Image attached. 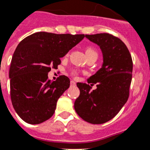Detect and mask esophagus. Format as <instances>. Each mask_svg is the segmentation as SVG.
Wrapping results in <instances>:
<instances>
[{"label":"esophagus","instance_id":"34e87169","mask_svg":"<svg viewBox=\"0 0 150 150\" xmlns=\"http://www.w3.org/2000/svg\"><path fill=\"white\" fill-rule=\"evenodd\" d=\"M70 85L72 86H75V85H76V83H75V82L74 81H70Z\"/></svg>","mask_w":150,"mask_h":150}]
</instances>
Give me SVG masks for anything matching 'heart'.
Wrapping results in <instances>:
<instances>
[{
    "label": "heart",
    "mask_w": 150,
    "mask_h": 150,
    "mask_svg": "<svg viewBox=\"0 0 150 150\" xmlns=\"http://www.w3.org/2000/svg\"><path fill=\"white\" fill-rule=\"evenodd\" d=\"M85 53H86L87 58H91V57H93V56L98 57V52H97V51L96 50V49H95L94 47H90V46H89V47H86V50H85ZM72 75L75 77L78 76V73H77L76 72H72Z\"/></svg>",
    "instance_id": "obj_1"
}]
</instances>
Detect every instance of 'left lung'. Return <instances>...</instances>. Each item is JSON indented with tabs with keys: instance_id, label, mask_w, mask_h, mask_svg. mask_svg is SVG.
I'll return each instance as SVG.
<instances>
[{
	"instance_id": "left-lung-1",
	"label": "left lung",
	"mask_w": 150,
	"mask_h": 150,
	"mask_svg": "<svg viewBox=\"0 0 150 150\" xmlns=\"http://www.w3.org/2000/svg\"><path fill=\"white\" fill-rule=\"evenodd\" d=\"M85 37L100 47L103 63L87 80L91 86L96 83L97 89L91 91L89 84L77 83L80 96L74 107L85 121L100 124L113 118L128 100L133 64L127 46L118 38L109 33Z\"/></svg>"
}]
</instances>
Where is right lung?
Instances as JSON below:
<instances>
[{
  "label": "right lung",
  "mask_w": 150,
  "mask_h": 150,
  "mask_svg": "<svg viewBox=\"0 0 150 150\" xmlns=\"http://www.w3.org/2000/svg\"><path fill=\"white\" fill-rule=\"evenodd\" d=\"M84 35L39 32L19 43L11 61L10 96L17 114L25 122L38 124L53 115L58 98L69 87L68 77L48 79L51 67L56 69Z\"/></svg>",
  "instance_id": "add662e5"
}]
</instances>
